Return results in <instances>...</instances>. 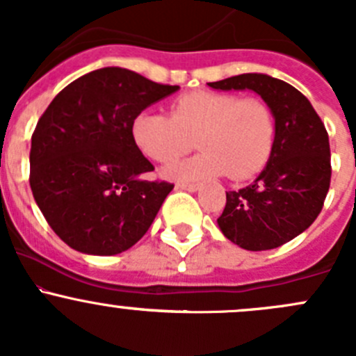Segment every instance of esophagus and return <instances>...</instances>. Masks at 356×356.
<instances>
[{"label": "esophagus", "instance_id": "1", "mask_svg": "<svg viewBox=\"0 0 356 356\" xmlns=\"http://www.w3.org/2000/svg\"><path fill=\"white\" fill-rule=\"evenodd\" d=\"M177 188L184 189V191H189V193H195L200 189V184H195V182H191V184H186V182H177Z\"/></svg>", "mask_w": 356, "mask_h": 356}]
</instances>
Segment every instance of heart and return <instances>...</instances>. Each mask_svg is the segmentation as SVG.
Masks as SVG:
<instances>
[{
	"label": "heart",
	"mask_w": 356,
	"mask_h": 356,
	"mask_svg": "<svg viewBox=\"0 0 356 356\" xmlns=\"http://www.w3.org/2000/svg\"><path fill=\"white\" fill-rule=\"evenodd\" d=\"M131 131L136 146L158 163L186 155L196 138L203 152L168 167L167 177L200 181L227 172L232 181H245L257 175L270 158L275 118L260 98L193 91L172 102L170 115L152 110L136 115Z\"/></svg>",
	"instance_id": "1"
}]
</instances>
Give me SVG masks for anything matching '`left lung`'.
I'll return each instance as SVG.
<instances>
[{
  "label": "left lung",
  "instance_id": "left-lung-1",
  "mask_svg": "<svg viewBox=\"0 0 356 356\" xmlns=\"http://www.w3.org/2000/svg\"><path fill=\"white\" fill-rule=\"evenodd\" d=\"M213 89H251L270 106L275 143L257 181L225 193L218 227L250 251L274 250L310 227L331 186V148L324 122L296 88L265 74L208 82Z\"/></svg>",
  "mask_w": 356,
  "mask_h": 356
}]
</instances>
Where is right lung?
Here are the masks:
<instances>
[{"label":"right lung","instance_id":"right-lung-1","mask_svg":"<svg viewBox=\"0 0 356 356\" xmlns=\"http://www.w3.org/2000/svg\"><path fill=\"white\" fill-rule=\"evenodd\" d=\"M177 89L105 67L75 79L49 103L32 134L29 182L63 243L105 257L146 234L174 184L141 177L155 167L136 146L132 122Z\"/></svg>","mask_w":356,"mask_h":356}]
</instances>
